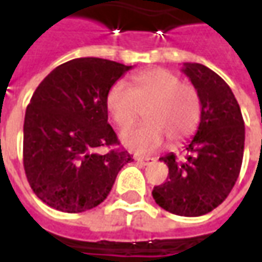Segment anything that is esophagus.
Wrapping results in <instances>:
<instances>
[{"instance_id": "esophagus-1", "label": "esophagus", "mask_w": 262, "mask_h": 262, "mask_svg": "<svg viewBox=\"0 0 262 262\" xmlns=\"http://www.w3.org/2000/svg\"><path fill=\"white\" fill-rule=\"evenodd\" d=\"M135 160H136L137 163H140V164L143 165H148L151 164V163H154L153 157H142V156H137Z\"/></svg>"}]
</instances>
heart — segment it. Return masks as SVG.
I'll return each mask as SVG.
<instances>
[{
    "mask_svg": "<svg viewBox=\"0 0 262 262\" xmlns=\"http://www.w3.org/2000/svg\"><path fill=\"white\" fill-rule=\"evenodd\" d=\"M106 108L120 129L140 119L146 123L125 132L122 143L136 153H151L163 147L168 137L180 143L196 130L202 105L199 94L167 69H150L130 77V86L118 81L106 92Z\"/></svg>",
    "mask_w": 262,
    "mask_h": 262,
    "instance_id": "heart-1",
    "label": "heart"
}]
</instances>
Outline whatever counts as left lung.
<instances>
[{
  "instance_id": "obj_1",
  "label": "left lung",
  "mask_w": 262,
  "mask_h": 262,
  "mask_svg": "<svg viewBox=\"0 0 262 262\" xmlns=\"http://www.w3.org/2000/svg\"><path fill=\"white\" fill-rule=\"evenodd\" d=\"M184 74L201 98L202 115L185 159L161 157L168 167L164 184L154 187L156 203L180 216H202L225 201L234 187L244 153V120L225 80L206 66L184 63Z\"/></svg>"
}]
</instances>
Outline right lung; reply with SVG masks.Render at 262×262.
Here are the masks:
<instances>
[{"mask_svg": "<svg viewBox=\"0 0 262 262\" xmlns=\"http://www.w3.org/2000/svg\"><path fill=\"white\" fill-rule=\"evenodd\" d=\"M130 69L97 57L70 60L33 92L24 123V168L33 192L50 208L66 213L95 208L132 161L118 147L106 108V92Z\"/></svg>", "mask_w": 262, "mask_h": 262, "instance_id": "1", "label": "right lung"}]
</instances>
